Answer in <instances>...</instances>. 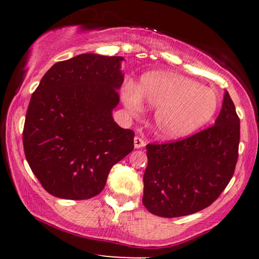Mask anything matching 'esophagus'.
<instances>
[{
  "label": "esophagus",
  "instance_id": "34e87169",
  "mask_svg": "<svg viewBox=\"0 0 259 259\" xmlns=\"http://www.w3.org/2000/svg\"><path fill=\"white\" fill-rule=\"evenodd\" d=\"M145 145H146V143H145V141L141 139V138H139V137L134 138V147L141 148V147H144Z\"/></svg>",
  "mask_w": 259,
  "mask_h": 259
}]
</instances>
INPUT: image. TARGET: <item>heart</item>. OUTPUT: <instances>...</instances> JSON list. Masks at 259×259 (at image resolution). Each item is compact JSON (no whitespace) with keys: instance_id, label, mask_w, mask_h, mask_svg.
<instances>
[{"instance_id":"b5f03b06","label":"heart","mask_w":259,"mask_h":259,"mask_svg":"<svg viewBox=\"0 0 259 259\" xmlns=\"http://www.w3.org/2000/svg\"><path fill=\"white\" fill-rule=\"evenodd\" d=\"M121 98L131 112L143 111L144 102L154 107V132L167 140L183 139L203 128L219 107L218 95L212 88L166 72L146 73L137 86L126 84Z\"/></svg>"}]
</instances>
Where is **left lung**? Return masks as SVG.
I'll return each mask as SVG.
<instances>
[{
  "label": "left lung",
  "mask_w": 259,
  "mask_h": 259,
  "mask_svg": "<svg viewBox=\"0 0 259 259\" xmlns=\"http://www.w3.org/2000/svg\"><path fill=\"white\" fill-rule=\"evenodd\" d=\"M239 118L228 91L214 125L176 143L147 145L143 204L165 218L207 207L231 180L238 159Z\"/></svg>",
  "instance_id": "8db88e82"
}]
</instances>
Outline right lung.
<instances>
[{
  "label": "right lung",
  "mask_w": 259,
  "mask_h": 259,
  "mask_svg": "<svg viewBox=\"0 0 259 259\" xmlns=\"http://www.w3.org/2000/svg\"><path fill=\"white\" fill-rule=\"evenodd\" d=\"M122 56L86 53L56 62L30 98L23 148L31 171L52 196L95 197L108 173L133 151L134 132L113 119L123 82Z\"/></svg>",
  "instance_id": "obj_1"
}]
</instances>
